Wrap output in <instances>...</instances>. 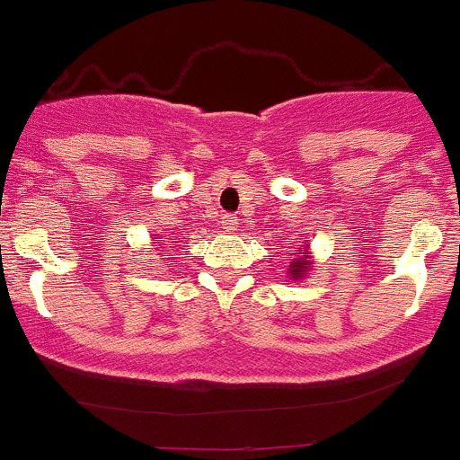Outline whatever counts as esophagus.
Wrapping results in <instances>:
<instances>
[{"label":"esophagus","instance_id":"esophagus-1","mask_svg":"<svg viewBox=\"0 0 460 460\" xmlns=\"http://www.w3.org/2000/svg\"><path fill=\"white\" fill-rule=\"evenodd\" d=\"M221 226H224L226 230H236V226H239V219H236L234 215H224V219H221Z\"/></svg>","mask_w":460,"mask_h":460}]
</instances>
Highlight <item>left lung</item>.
Masks as SVG:
<instances>
[{"mask_svg":"<svg viewBox=\"0 0 460 460\" xmlns=\"http://www.w3.org/2000/svg\"><path fill=\"white\" fill-rule=\"evenodd\" d=\"M305 250H307V248H305ZM305 250H294V254H298V259H294L289 263V268H288L289 279H294V280L303 279V276L311 270V265H314V263H311L309 256H305Z\"/></svg>","mask_w":460,"mask_h":460,"instance_id":"left-lung-1","label":"left lung"}]
</instances>
